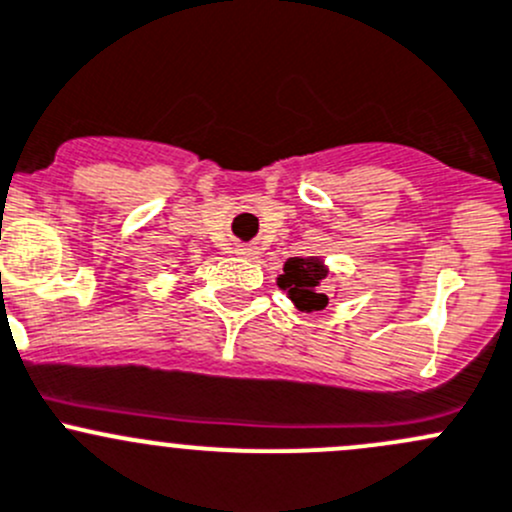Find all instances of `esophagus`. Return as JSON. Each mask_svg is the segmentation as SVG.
Returning <instances> with one entry per match:
<instances>
[{"label": "esophagus", "instance_id": "34e87169", "mask_svg": "<svg viewBox=\"0 0 512 512\" xmlns=\"http://www.w3.org/2000/svg\"><path fill=\"white\" fill-rule=\"evenodd\" d=\"M235 252L240 257H247V260H252V257H257V247L255 245H237Z\"/></svg>", "mask_w": 512, "mask_h": 512}]
</instances>
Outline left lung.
I'll list each match as a JSON object with an SVG mask.
<instances>
[{
    "label": "left lung",
    "mask_w": 512,
    "mask_h": 512,
    "mask_svg": "<svg viewBox=\"0 0 512 512\" xmlns=\"http://www.w3.org/2000/svg\"><path fill=\"white\" fill-rule=\"evenodd\" d=\"M329 277V267L322 257H289L277 277V287L287 292L294 309L299 312H317L327 307L329 297L322 292V282Z\"/></svg>",
    "instance_id": "1"
}]
</instances>
